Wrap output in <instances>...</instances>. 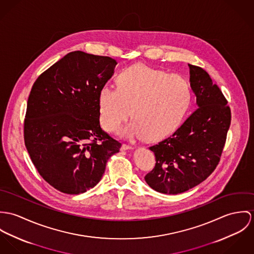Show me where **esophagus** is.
<instances>
[{
    "label": "esophagus",
    "mask_w": 254,
    "mask_h": 254,
    "mask_svg": "<svg viewBox=\"0 0 254 254\" xmlns=\"http://www.w3.org/2000/svg\"><path fill=\"white\" fill-rule=\"evenodd\" d=\"M133 147L130 146V145H127V144H123L122 147H121V150L122 151H127V150H132Z\"/></svg>",
    "instance_id": "34e87169"
}]
</instances>
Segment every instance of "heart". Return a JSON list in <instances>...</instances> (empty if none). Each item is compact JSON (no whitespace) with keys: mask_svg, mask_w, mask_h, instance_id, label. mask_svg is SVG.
Wrapping results in <instances>:
<instances>
[{"mask_svg":"<svg viewBox=\"0 0 254 254\" xmlns=\"http://www.w3.org/2000/svg\"><path fill=\"white\" fill-rule=\"evenodd\" d=\"M116 85H103L99 90V122L105 130L117 133L131 110L134 120L124 130L131 139L169 136L181 125L191 103V86L184 77L144 64L120 72Z\"/></svg>","mask_w":254,"mask_h":254,"instance_id":"b5f03b06","label":"heart"}]
</instances>
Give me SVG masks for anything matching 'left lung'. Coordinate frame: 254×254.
Instances as JSON below:
<instances>
[{
    "label": "left lung",
    "mask_w": 254,
    "mask_h": 254,
    "mask_svg": "<svg viewBox=\"0 0 254 254\" xmlns=\"http://www.w3.org/2000/svg\"><path fill=\"white\" fill-rule=\"evenodd\" d=\"M188 65L198 108L171 136L150 147L156 165L145 181L164 194L188 191L214 171L231 124V109L219 86L205 70Z\"/></svg>",
    "instance_id": "obj_1"
}]
</instances>
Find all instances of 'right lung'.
Here are the masks:
<instances>
[{
    "label": "right lung",
    "mask_w": 254,
    "mask_h": 254,
    "mask_svg": "<svg viewBox=\"0 0 254 254\" xmlns=\"http://www.w3.org/2000/svg\"><path fill=\"white\" fill-rule=\"evenodd\" d=\"M116 60L72 52L42 73L29 94L24 142L40 175L58 191L78 195L101 179L122 144L100 127L98 93Z\"/></svg>",
    "instance_id": "obj_1"
}]
</instances>
